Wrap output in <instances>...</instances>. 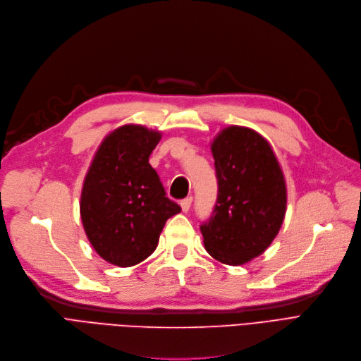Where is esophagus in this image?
Masks as SVG:
<instances>
[{
    "instance_id": "34e87169",
    "label": "esophagus",
    "mask_w": 361,
    "mask_h": 361,
    "mask_svg": "<svg viewBox=\"0 0 361 361\" xmlns=\"http://www.w3.org/2000/svg\"><path fill=\"white\" fill-rule=\"evenodd\" d=\"M192 200H193L192 197H185V199H183V200H181L180 205H181L183 212H187V211L190 209V207H192Z\"/></svg>"
}]
</instances>
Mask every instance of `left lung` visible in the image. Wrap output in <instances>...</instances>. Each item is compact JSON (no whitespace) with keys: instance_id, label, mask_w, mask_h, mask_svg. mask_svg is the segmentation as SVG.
<instances>
[{"instance_id":"8db88e82","label":"left lung","mask_w":361,"mask_h":361,"mask_svg":"<svg viewBox=\"0 0 361 361\" xmlns=\"http://www.w3.org/2000/svg\"><path fill=\"white\" fill-rule=\"evenodd\" d=\"M218 180L212 215L200 226L208 254L242 265L267 249L286 214V183L270 143L231 125L211 145Z\"/></svg>"}]
</instances>
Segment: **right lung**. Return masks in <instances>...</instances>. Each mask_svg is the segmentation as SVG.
Returning a JSON list of instances; mask_svg holds the SVG:
<instances>
[{"label":"right lung","instance_id":"obj_1","mask_svg":"<svg viewBox=\"0 0 361 361\" xmlns=\"http://www.w3.org/2000/svg\"><path fill=\"white\" fill-rule=\"evenodd\" d=\"M159 140L161 133L143 125H122L103 140L84 180L85 234L94 250L118 267L152 255L166 219L181 211L149 164Z\"/></svg>","mask_w":361,"mask_h":361}]
</instances>
